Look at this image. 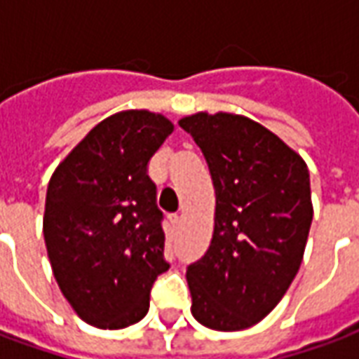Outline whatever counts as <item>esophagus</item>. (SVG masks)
Masks as SVG:
<instances>
[{
	"instance_id": "obj_1",
	"label": "esophagus",
	"mask_w": 359,
	"mask_h": 359,
	"mask_svg": "<svg viewBox=\"0 0 359 359\" xmlns=\"http://www.w3.org/2000/svg\"><path fill=\"white\" fill-rule=\"evenodd\" d=\"M169 225L172 226V229H177V226L180 225V215L179 213H169Z\"/></svg>"
}]
</instances>
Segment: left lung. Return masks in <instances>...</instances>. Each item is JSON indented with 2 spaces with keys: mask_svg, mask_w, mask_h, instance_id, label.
Here are the masks:
<instances>
[{
  "mask_svg": "<svg viewBox=\"0 0 359 359\" xmlns=\"http://www.w3.org/2000/svg\"><path fill=\"white\" fill-rule=\"evenodd\" d=\"M215 188L208 252L188 265L192 316L215 331L262 321L300 269L313 219L308 165L277 134L233 113L180 118Z\"/></svg>",
  "mask_w": 359,
  "mask_h": 359,
  "instance_id": "1",
  "label": "left lung"
}]
</instances>
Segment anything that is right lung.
I'll return each mask as SVG.
<instances>
[{
  "label": "right lung",
  "mask_w": 359,
  "mask_h": 359,
  "mask_svg": "<svg viewBox=\"0 0 359 359\" xmlns=\"http://www.w3.org/2000/svg\"><path fill=\"white\" fill-rule=\"evenodd\" d=\"M171 133L163 115L121 111L95 125L51 175L43 213L51 269L94 327L138 323L156 278L169 269L148 165Z\"/></svg>",
  "instance_id": "add662e5"
}]
</instances>
